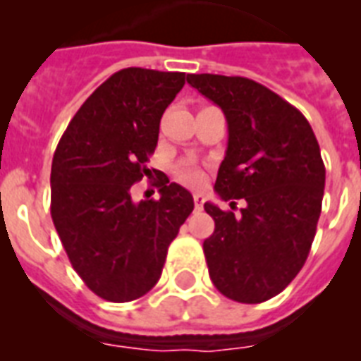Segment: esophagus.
<instances>
[{
    "label": "esophagus",
    "mask_w": 361,
    "mask_h": 361,
    "mask_svg": "<svg viewBox=\"0 0 361 361\" xmlns=\"http://www.w3.org/2000/svg\"><path fill=\"white\" fill-rule=\"evenodd\" d=\"M192 200H195V208L198 209V212H200V209L204 208V195H195V197H192Z\"/></svg>",
    "instance_id": "1"
}]
</instances>
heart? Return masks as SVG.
<instances>
[{
	"label": "heart",
	"instance_id": "obj_1",
	"mask_svg": "<svg viewBox=\"0 0 361 361\" xmlns=\"http://www.w3.org/2000/svg\"><path fill=\"white\" fill-rule=\"evenodd\" d=\"M176 174H178V180H180L181 183H185V185L198 187L204 181L202 169L197 166V164H181V166H178V170H176Z\"/></svg>",
	"mask_w": 361,
	"mask_h": 361
}]
</instances>
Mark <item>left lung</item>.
I'll return each instance as SVG.
<instances>
[{
    "mask_svg": "<svg viewBox=\"0 0 361 361\" xmlns=\"http://www.w3.org/2000/svg\"><path fill=\"white\" fill-rule=\"evenodd\" d=\"M187 82L228 125L215 192L247 202L238 217L204 204L215 221L204 240L209 277L234 302H266L296 277L314 240L326 181L319 142L300 110L258 82L223 75Z\"/></svg>",
    "mask_w": 361,
    "mask_h": 361,
    "instance_id": "8db88e82",
    "label": "left lung"
}]
</instances>
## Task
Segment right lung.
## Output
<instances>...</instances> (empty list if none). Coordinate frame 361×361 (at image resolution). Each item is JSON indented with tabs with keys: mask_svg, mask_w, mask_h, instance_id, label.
Segmentation results:
<instances>
[{
	"mask_svg": "<svg viewBox=\"0 0 361 361\" xmlns=\"http://www.w3.org/2000/svg\"><path fill=\"white\" fill-rule=\"evenodd\" d=\"M185 73L129 67L86 99L52 161V221L75 271L109 302L144 296L161 277L169 245L195 208L185 187L159 183V200L133 202L149 170L159 123Z\"/></svg>",
	"mask_w": 361,
	"mask_h": 361,
	"instance_id": "1",
	"label": "right lung"
}]
</instances>
